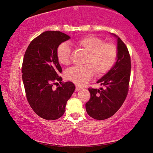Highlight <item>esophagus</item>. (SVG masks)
<instances>
[{
	"label": "esophagus",
	"instance_id": "1",
	"mask_svg": "<svg viewBox=\"0 0 153 153\" xmlns=\"http://www.w3.org/2000/svg\"><path fill=\"white\" fill-rule=\"evenodd\" d=\"M82 90V88H80V87L78 86H76V92L79 91V90Z\"/></svg>",
	"mask_w": 153,
	"mask_h": 153
}]
</instances>
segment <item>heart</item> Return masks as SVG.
<instances>
[{
	"label": "heart",
	"mask_w": 153,
	"mask_h": 153,
	"mask_svg": "<svg viewBox=\"0 0 153 153\" xmlns=\"http://www.w3.org/2000/svg\"><path fill=\"white\" fill-rule=\"evenodd\" d=\"M79 48L88 53L86 63L81 66H74L66 71L65 76L78 86H84L92 78L94 71L98 75H102L114 65L117 56V50L113 44H105L101 38L88 36L76 42ZM56 57L62 65H68L71 59V48L67 43L63 42L56 49Z\"/></svg>",
	"instance_id": "obj_1"
}]
</instances>
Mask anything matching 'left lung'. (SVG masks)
<instances>
[{
  "instance_id": "left-lung-1",
  "label": "left lung",
  "mask_w": 153,
  "mask_h": 153,
  "mask_svg": "<svg viewBox=\"0 0 153 153\" xmlns=\"http://www.w3.org/2000/svg\"><path fill=\"white\" fill-rule=\"evenodd\" d=\"M117 60L109 71L97 82L105 88H89L90 99L86 103L87 113L98 120L113 116L119 110L128 92L130 78V56L125 44L117 35Z\"/></svg>"
}]
</instances>
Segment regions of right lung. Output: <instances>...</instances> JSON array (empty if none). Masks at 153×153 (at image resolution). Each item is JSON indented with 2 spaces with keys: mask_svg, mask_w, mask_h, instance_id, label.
I'll return each mask as SVG.
<instances>
[{
  "mask_svg": "<svg viewBox=\"0 0 153 153\" xmlns=\"http://www.w3.org/2000/svg\"><path fill=\"white\" fill-rule=\"evenodd\" d=\"M70 36L57 31H46L28 46L22 65V79L27 101L38 116L46 120L60 118L76 86L71 82L62 83V68L56 49ZM61 86L52 88L54 82Z\"/></svg>",
  "mask_w": 153,
  "mask_h": 153,
  "instance_id": "right-lung-1",
  "label": "right lung"
}]
</instances>
